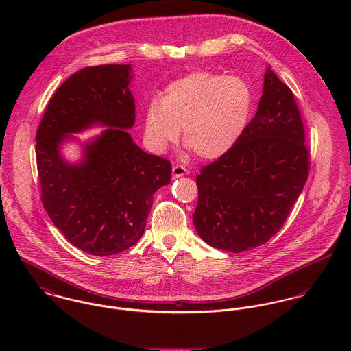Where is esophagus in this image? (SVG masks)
<instances>
[{
	"label": "esophagus",
	"mask_w": 351,
	"mask_h": 351,
	"mask_svg": "<svg viewBox=\"0 0 351 351\" xmlns=\"http://www.w3.org/2000/svg\"><path fill=\"white\" fill-rule=\"evenodd\" d=\"M186 174H189V171L184 166H181V165L173 166V178H181Z\"/></svg>",
	"instance_id": "esophagus-1"
}]
</instances>
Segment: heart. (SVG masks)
Here are the masks:
<instances>
[{
	"mask_svg": "<svg viewBox=\"0 0 351 351\" xmlns=\"http://www.w3.org/2000/svg\"><path fill=\"white\" fill-rule=\"evenodd\" d=\"M252 93L239 77L196 71L170 82L160 100L145 110V134L162 152L182 139L201 159H219L242 138L251 114Z\"/></svg>",
	"mask_w": 351,
	"mask_h": 351,
	"instance_id": "b5f03b06",
	"label": "heart"
}]
</instances>
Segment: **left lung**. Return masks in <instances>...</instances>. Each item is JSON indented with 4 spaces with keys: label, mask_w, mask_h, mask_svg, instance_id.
<instances>
[{
    "label": "left lung",
    "mask_w": 351,
    "mask_h": 351,
    "mask_svg": "<svg viewBox=\"0 0 351 351\" xmlns=\"http://www.w3.org/2000/svg\"><path fill=\"white\" fill-rule=\"evenodd\" d=\"M292 90L266 67L263 93L239 142L201 169L193 223L219 250L265 245L285 223L308 177L309 151Z\"/></svg>",
    "instance_id": "8db88e82"
}]
</instances>
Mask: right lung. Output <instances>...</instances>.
<instances>
[{"label":"right lung","instance_id":"obj_1","mask_svg":"<svg viewBox=\"0 0 351 351\" xmlns=\"http://www.w3.org/2000/svg\"><path fill=\"white\" fill-rule=\"evenodd\" d=\"M132 78L131 64L74 73L52 96L36 134L43 206L71 245L97 256L142 238L152 196L171 177L170 162L142 150L127 131L135 124ZM93 126L106 128L82 144L80 161L69 162L62 145Z\"/></svg>","mask_w":351,"mask_h":351}]
</instances>
